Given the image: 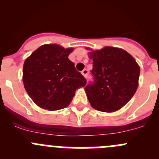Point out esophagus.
<instances>
[{
  "label": "esophagus",
  "mask_w": 159,
  "mask_h": 159,
  "mask_svg": "<svg viewBox=\"0 0 159 159\" xmlns=\"http://www.w3.org/2000/svg\"><path fill=\"white\" fill-rule=\"evenodd\" d=\"M81 74H82V75L84 77V78H88V75H89V70H88L87 69L83 70L82 72H81Z\"/></svg>",
  "instance_id": "esophagus-1"
}]
</instances>
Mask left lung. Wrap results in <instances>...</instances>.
Wrapping results in <instances>:
<instances>
[{"label":"left lung","mask_w":159,"mask_h":159,"mask_svg":"<svg viewBox=\"0 0 159 159\" xmlns=\"http://www.w3.org/2000/svg\"><path fill=\"white\" fill-rule=\"evenodd\" d=\"M86 49L93 61V84L85 87L91 107L103 112L121 109L133 97L139 87L140 67L135 59L122 48Z\"/></svg>","instance_id":"8db88e82"}]
</instances>
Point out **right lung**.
<instances>
[{
  "label": "right lung",
  "instance_id": "obj_1",
  "mask_svg": "<svg viewBox=\"0 0 159 159\" xmlns=\"http://www.w3.org/2000/svg\"><path fill=\"white\" fill-rule=\"evenodd\" d=\"M73 50L57 44H43L25 61L24 86L40 108L48 111L66 108L75 91L85 86V78L68 58Z\"/></svg>",
  "mask_w": 159,
  "mask_h": 159
}]
</instances>
